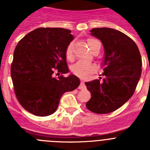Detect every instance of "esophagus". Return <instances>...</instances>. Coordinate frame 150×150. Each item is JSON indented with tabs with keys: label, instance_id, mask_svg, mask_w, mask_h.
<instances>
[{
	"label": "esophagus",
	"instance_id": "1",
	"mask_svg": "<svg viewBox=\"0 0 150 150\" xmlns=\"http://www.w3.org/2000/svg\"><path fill=\"white\" fill-rule=\"evenodd\" d=\"M79 88L80 90H83V89H86V85H85L84 82L81 81V83H80V85H79Z\"/></svg>",
	"mask_w": 150,
	"mask_h": 150
}]
</instances>
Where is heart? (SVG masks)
<instances>
[{
  "label": "heart",
  "mask_w": 150,
  "mask_h": 150,
  "mask_svg": "<svg viewBox=\"0 0 150 150\" xmlns=\"http://www.w3.org/2000/svg\"><path fill=\"white\" fill-rule=\"evenodd\" d=\"M87 43L91 51H93L97 46H100V43L98 40L94 38H88L87 40ZM74 42H71L67 45L65 50L66 59L71 61L74 59ZM71 71L76 76L81 78H86L91 74L94 73L96 70V67L94 64L89 62H85L83 61H79L71 66Z\"/></svg>",
  "instance_id": "1"
}]
</instances>
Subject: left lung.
<instances>
[{
    "instance_id": "8db88e82",
    "label": "left lung",
    "mask_w": 150,
    "mask_h": 150,
    "mask_svg": "<svg viewBox=\"0 0 150 150\" xmlns=\"http://www.w3.org/2000/svg\"><path fill=\"white\" fill-rule=\"evenodd\" d=\"M90 31L104 46V78L85 83L91 95L86 106L95 113L106 114L132 98L141 76L142 61L134 41L124 33L109 28Z\"/></svg>"
}]
</instances>
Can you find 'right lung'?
Here are the masks:
<instances>
[{
	"label": "right lung",
	"mask_w": 150,
	"mask_h": 150,
	"mask_svg": "<svg viewBox=\"0 0 150 150\" xmlns=\"http://www.w3.org/2000/svg\"><path fill=\"white\" fill-rule=\"evenodd\" d=\"M71 30L40 28L26 34L17 44L11 64L14 91L24 109L38 116L52 114L62 95L79 86L74 74H67L65 50L74 40Z\"/></svg>",
	"instance_id": "1"
}]
</instances>
